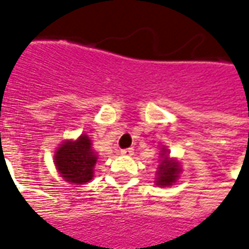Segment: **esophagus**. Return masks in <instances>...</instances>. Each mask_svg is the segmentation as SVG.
<instances>
[{
	"label": "esophagus",
	"instance_id": "1",
	"mask_svg": "<svg viewBox=\"0 0 249 249\" xmlns=\"http://www.w3.org/2000/svg\"><path fill=\"white\" fill-rule=\"evenodd\" d=\"M121 154H123V155H126V157H131V155H133V148H125V150H121Z\"/></svg>",
	"mask_w": 249,
	"mask_h": 249
}]
</instances>
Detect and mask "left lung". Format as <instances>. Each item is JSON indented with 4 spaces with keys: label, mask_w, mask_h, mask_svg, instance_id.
<instances>
[{
    "label": "left lung",
    "mask_w": 249,
    "mask_h": 249,
    "mask_svg": "<svg viewBox=\"0 0 249 249\" xmlns=\"http://www.w3.org/2000/svg\"><path fill=\"white\" fill-rule=\"evenodd\" d=\"M169 151L166 148H162L160 153V163L157 170V185L160 187H170L174 182L178 180L180 173H181V167L180 163L176 160L169 158Z\"/></svg>",
    "instance_id": "left-lung-1"
}]
</instances>
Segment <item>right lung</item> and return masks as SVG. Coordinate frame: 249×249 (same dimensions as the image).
<instances>
[{
  "label": "right lung",
  "mask_w": 249,
  "mask_h": 249,
  "mask_svg": "<svg viewBox=\"0 0 249 249\" xmlns=\"http://www.w3.org/2000/svg\"><path fill=\"white\" fill-rule=\"evenodd\" d=\"M96 154L91 147L87 135L79 136L77 140L62 142L54 155V163L61 177L71 184H86L94 177Z\"/></svg>",
  "instance_id": "add662e5"
}]
</instances>
